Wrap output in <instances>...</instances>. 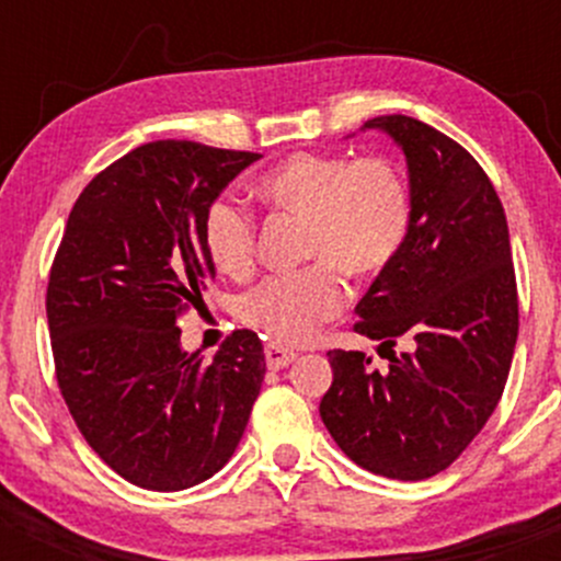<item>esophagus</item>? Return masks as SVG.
Listing matches in <instances>:
<instances>
[{
	"label": "esophagus",
	"instance_id": "esophagus-1",
	"mask_svg": "<svg viewBox=\"0 0 561 561\" xmlns=\"http://www.w3.org/2000/svg\"><path fill=\"white\" fill-rule=\"evenodd\" d=\"M263 353H266L268 369H285V366H289L295 362V358H298V353L289 351V347L276 345V343H268L266 351H263Z\"/></svg>",
	"mask_w": 561,
	"mask_h": 561
}]
</instances>
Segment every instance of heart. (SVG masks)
I'll return each mask as SVG.
<instances>
[{
    "instance_id": "heart-1",
    "label": "heart",
    "mask_w": 561,
    "mask_h": 561,
    "mask_svg": "<svg viewBox=\"0 0 561 561\" xmlns=\"http://www.w3.org/2000/svg\"><path fill=\"white\" fill-rule=\"evenodd\" d=\"M276 214L306 221L302 255L317 261L295 274L266 276L242 295L237 317L282 345L308 343L343 311V274L371 279L401 255L414 224L405 176L388 158L295 152L255 184ZM203 244L221 274L244 276L255 261V218L234 197H216L203 216Z\"/></svg>"
}]
</instances>
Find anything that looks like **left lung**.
<instances>
[{"instance_id": "left-lung-1", "label": "left lung", "mask_w": 561, "mask_h": 561, "mask_svg": "<svg viewBox=\"0 0 561 561\" xmlns=\"http://www.w3.org/2000/svg\"><path fill=\"white\" fill-rule=\"evenodd\" d=\"M403 150L414 224L405 248L358 300V334L391 347L388 371L362 351H330L319 403L343 454L390 480L454 465L501 401L519 330L504 205L459 141L409 115H379Z\"/></svg>"}]
</instances>
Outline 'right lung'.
I'll list each match as a JSON object with an SVG mask.
<instances>
[{
    "mask_svg": "<svg viewBox=\"0 0 561 561\" xmlns=\"http://www.w3.org/2000/svg\"><path fill=\"white\" fill-rule=\"evenodd\" d=\"M259 158L150 141L83 186L62 231L47 285L57 385L94 454L147 491L214 478L261 392L259 334L234 330L205 362L179 330L216 276L205 208Z\"/></svg>",
    "mask_w": 561,
    "mask_h": 561,
    "instance_id": "right-lung-1",
    "label": "right lung"
}]
</instances>
